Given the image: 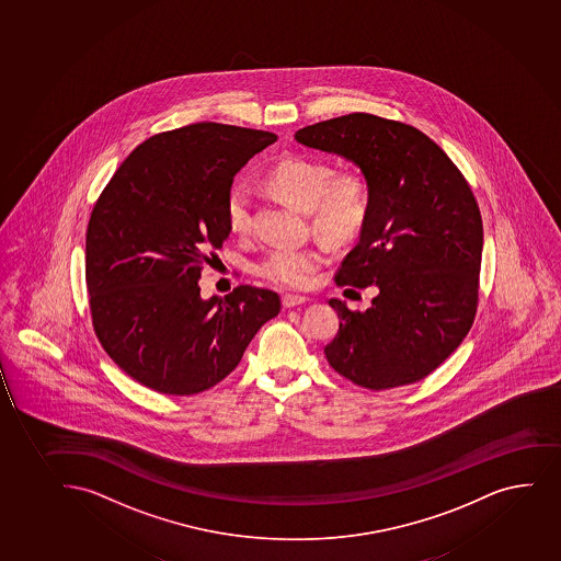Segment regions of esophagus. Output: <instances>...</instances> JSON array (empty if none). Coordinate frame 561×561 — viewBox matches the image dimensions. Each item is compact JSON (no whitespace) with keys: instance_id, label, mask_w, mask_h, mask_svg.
Wrapping results in <instances>:
<instances>
[{"instance_id":"esophagus-1","label":"esophagus","mask_w":561,"mask_h":561,"mask_svg":"<svg viewBox=\"0 0 561 561\" xmlns=\"http://www.w3.org/2000/svg\"><path fill=\"white\" fill-rule=\"evenodd\" d=\"M307 304V299L305 297L299 296H284L283 297V307L284 309H296V307H301V305Z\"/></svg>"}]
</instances>
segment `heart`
I'll list each match as a JSON object with an SVG mask.
<instances>
[{"instance_id": "b5f03b06", "label": "heart", "mask_w": 561, "mask_h": 561, "mask_svg": "<svg viewBox=\"0 0 561 561\" xmlns=\"http://www.w3.org/2000/svg\"><path fill=\"white\" fill-rule=\"evenodd\" d=\"M267 187L309 211L316 232L336 243L359 236L370 213V183L359 168L336 174L335 167L323 159L288 157L265 175ZM226 226L233 236L251 232V196L245 187H233L225 204ZM328 264V251L320 245L275 247L260 262V277L286 290H304L316 273Z\"/></svg>"}]
</instances>
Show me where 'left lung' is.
<instances>
[{
	"mask_svg": "<svg viewBox=\"0 0 561 561\" xmlns=\"http://www.w3.org/2000/svg\"><path fill=\"white\" fill-rule=\"evenodd\" d=\"M307 148L341 154L365 172L370 213L339 286H376L370 309L341 299L329 365L373 391L436 370L468 335L479 299L483 220L451 159L407 123L355 112L296 133Z\"/></svg>",
	"mask_w": 561,
	"mask_h": 561,
	"instance_id": "8db88e82",
	"label": "left lung"
}]
</instances>
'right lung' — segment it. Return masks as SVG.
<instances>
[{"mask_svg":"<svg viewBox=\"0 0 561 561\" xmlns=\"http://www.w3.org/2000/svg\"><path fill=\"white\" fill-rule=\"evenodd\" d=\"M277 140L193 123L151 136L117 168L91 211L85 283L104 352L142 386L196 394L225 380L280 310L275 291L238 286L202 299V265L230 230L233 175Z\"/></svg>","mask_w":561,"mask_h":561,"instance_id":"1","label":"right lung"}]
</instances>
